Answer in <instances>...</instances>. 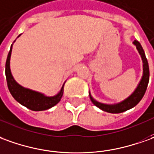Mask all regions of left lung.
<instances>
[{
  "mask_svg": "<svg viewBox=\"0 0 154 154\" xmlns=\"http://www.w3.org/2000/svg\"><path fill=\"white\" fill-rule=\"evenodd\" d=\"M133 43H134V45H136L137 49L138 50V52L140 53L142 59H143V76L142 77L140 83L138 84L136 90L134 91V92L129 97H128L127 99L122 101V103L114 104V105H107V104L98 103V102H97L93 99L90 95V98H91L92 103L95 106L99 107L101 110L110 112V113L123 112L128 110V109H131L132 107H135L137 103L140 102L141 99L143 98V97L144 96L145 92H146L147 88H148V81H149V67H148V60L146 58L144 51L141 46V44L136 40L133 42Z\"/></svg>",
  "mask_w": 154,
  "mask_h": 154,
  "instance_id": "obj_1",
  "label": "left lung"
}]
</instances>
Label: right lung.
I'll return each instance as SVG.
<instances>
[{
  "mask_svg": "<svg viewBox=\"0 0 154 154\" xmlns=\"http://www.w3.org/2000/svg\"><path fill=\"white\" fill-rule=\"evenodd\" d=\"M11 47L9 53L7 56L6 62V77L7 82V87L11 94L19 103L32 111H44L51 108L57 105L60 102L63 94V87L57 95L54 97H46L42 93L34 92L27 88H22L21 86L17 83L14 80L10 70V58L11 54Z\"/></svg>",
  "mask_w": 154,
  "mask_h": 154,
  "instance_id": "obj_1",
  "label": "right lung"
}]
</instances>
